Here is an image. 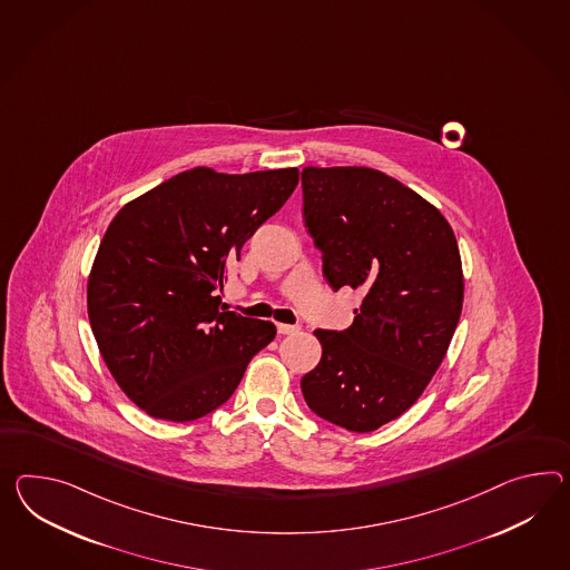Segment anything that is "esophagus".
I'll list each match as a JSON object with an SVG mask.
<instances>
[{
    "instance_id": "obj_1",
    "label": "esophagus",
    "mask_w": 570,
    "mask_h": 570,
    "mask_svg": "<svg viewBox=\"0 0 570 570\" xmlns=\"http://www.w3.org/2000/svg\"><path fill=\"white\" fill-rule=\"evenodd\" d=\"M278 327V334H296V332H301V325H288V323H278L276 325Z\"/></svg>"
}]
</instances>
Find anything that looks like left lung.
<instances>
[{
	"label": "left lung",
	"mask_w": 570,
	"mask_h": 570,
	"mask_svg": "<svg viewBox=\"0 0 570 570\" xmlns=\"http://www.w3.org/2000/svg\"><path fill=\"white\" fill-rule=\"evenodd\" d=\"M305 224L335 292L362 294L347 330H315L321 361L301 381L317 416L376 431L416 402L455 334L463 276L443 214L366 167H306Z\"/></svg>",
	"instance_id": "left-lung-1"
}]
</instances>
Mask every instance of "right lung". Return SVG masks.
<instances>
[{
	"label": "right lung",
	"mask_w": 570,
	"mask_h": 570,
	"mask_svg": "<svg viewBox=\"0 0 570 570\" xmlns=\"http://www.w3.org/2000/svg\"><path fill=\"white\" fill-rule=\"evenodd\" d=\"M296 185V168H191L112 218L88 278V317L111 375L146 414L189 422L214 412L276 337L272 321L228 311L220 291Z\"/></svg>",
	"instance_id": "obj_1"
}]
</instances>
